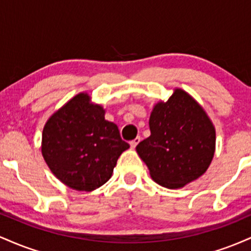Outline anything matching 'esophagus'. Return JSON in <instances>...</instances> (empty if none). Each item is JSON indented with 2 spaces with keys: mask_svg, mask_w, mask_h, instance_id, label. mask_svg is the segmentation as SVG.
Listing matches in <instances>:
<instances>
[{
  "mask_svg": "<svg viewBox=\"0 0 251 251\" xmlns=\"http://www.w3.org/2000/svg\"><path fill=\"white\" fill-rule=\"evenodd\" d=\"M139 143H140V137H137V138H135V139L131 140V142H129V145H131L132 149H135V146H137Z\"/></svg>",
  "mask_w": 251,
  "mask_h": 251,
  "instance_id": "obj_1",
  "label": "esophagus"
}]
</instances>
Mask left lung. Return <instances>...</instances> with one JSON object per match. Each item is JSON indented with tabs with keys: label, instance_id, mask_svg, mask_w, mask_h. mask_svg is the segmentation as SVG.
Segmentation results:
<instances>
[{
	"label": "left lung",
	"instance_id": "1",
	"mask_svg": "<svg viewBox=\"0 0 251 251\" xmlns=\"http://www.w3.org/2000/svg\"><path fill=\"white\" fill-rule=\"evenodd\" d=\"M151 135L137 153L155 183L179 189L205 174L216 149V129L205 109L181 88L158 101L149 120Z\"/></svg>",
	"mask_w": 251,
	"mask_h": 251
}]
</instances>
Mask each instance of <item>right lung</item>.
<instances>
[{
  "instance_id": "obj_1",
  "label": "right lung",
  "mask_w": 251,
  "mask_h": 251,
  "mask_svg": "<svg viewBox=\"0 0 251 251\" xmlns=\"http://www.w3.org/2000/svg\"><path fill=\"white\" fill-rule=\"evenodd\" d=\"M129 145L105 108L86 92L54 112L42 131L41 152L53 175L68 188L93 191L112 177L118 158Z\"/></svg>"
}]
</instances>
